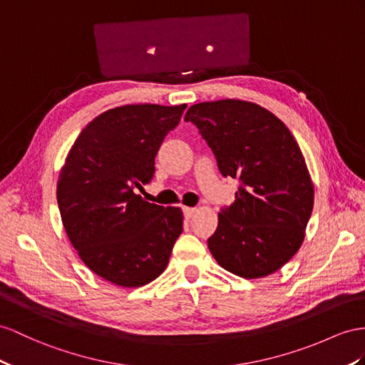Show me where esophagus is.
<instances>
[{"instance_id":"obj_1","label":"esophagus","mask_w":365,"mask_h":365,"mask_svg":"<svg viewBox=\"0 0 365 365\" xmlns=\"http://www.w3.org/2000/svg\"><path fill=\"white\" fill-rule=\"evenodd\" d=\"M197 211L195 208H191V207H183V214H185V217L186 219H191L192 216H194V212Z\"/></svg>"}]
</instances>
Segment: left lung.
<instances>
[{"instance_id":"1","label":"left lung","mask_w":365,"mask_h":365,"mask_svg":"<svg viewBox=\"0 0 365 365\" xmlns=\"http://www.w3.org/2000/svg\"><path fill=\"white\" fill-rule=\"evenodd\" d=\"M185 120L207 140L222 175L240 180L235 203L219 212L208 239L212 257L245 279L277 272L301 248L314 203L293 134L272 112L244 100L197 103Z\"/></svg>"}]
</instances>
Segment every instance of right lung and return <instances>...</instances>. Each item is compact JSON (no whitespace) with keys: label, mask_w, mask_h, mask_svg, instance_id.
I'll list each match as a JSON object with an SVG mask.
<instances>
[{"label":"right lung","mask_w":365,"mask_h":365,"mask_svg":"<svg viewBox=\"0 0 365 365\" xmlns=\"http://www.w3.org/2000/svg\"><path fill=\"white\" fill-rule=\"evenodd\" d=\"M186 105H126L109 109L81 130L57 183L63 227L85 265L108 282L142 287L160 276L183 231L177 207L134 192L154 175L166 134Z\"/></svg>","instance_id":"obj_1"}]
</instances>
